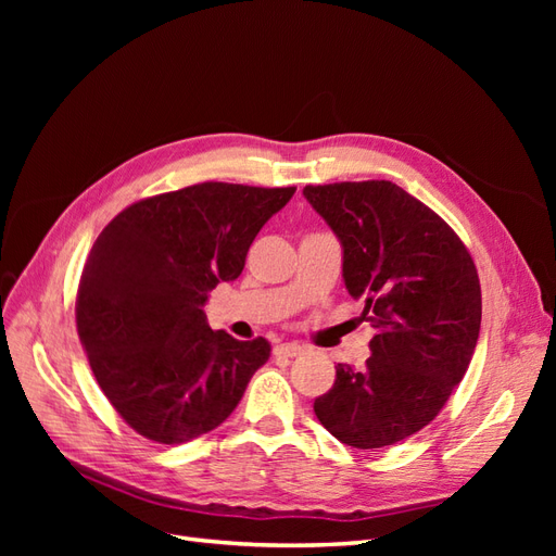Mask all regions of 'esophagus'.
<instances>
[{
    "instance_id": "1",
    "label": "esophagus",
    "mask_w": 556,
    "mask_h": 556,
    "mask_svg": "<svg viewBox=\"0 0 556 556\" xmlns=\"http://www.w3.org/2000/svg\"><path fill=\"white\" fill-rule=\"evenodd\" d=\"M274 355L276 357H285V359H292V357L304 355V348L296 345V343H280V345L274 348Z\"/></svg>"
}]
</instances>
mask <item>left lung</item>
Returning <instances> with one entry per match:
<instances>
[{
  "label": "left lung",
  "mask_w": 556,
  "mask_h": 556,
  "mask_svg": "<svg viewBox=\"0 0 556 556\" xmlns=\"http://www.w3.org/2000/svg\"><path fill=\"white\" fill-rule=\"evenodd\" d=\"M304 197L339 237L345 288L376 329L371 357L336 366L315 415L345 445H394L441 413L473 357L476 264L441 215L390 180L306 185Z\"/></svg>",
  "instance_id": "8db88e82"
}]
</instances>
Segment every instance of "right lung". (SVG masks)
<instances>
[{"label":"right lung","instance_id":"right-lung-1","mask_svg":"<svg viewBox=\"0 0 556 556\" xmlns=\"http://www.w3.org/2000/svg\"><path fill=\"white\" fill-rule=\"evenodd\" d=\"M294 192L199 182L137 201L97 237L76 327L111 406L148 441L178 445L220 427L271 355L262 336L213 331L204 304L241 276L250 243Z\"/></svg>","mask_w":556,"mask_h":556}]
</instances>
